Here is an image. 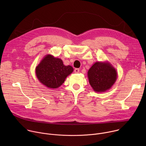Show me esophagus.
Returning a JSON list of instances; mask_svg holds the SVG:
<instances>
[{
  "label": "esophagus",
  "mask_w": 146,
  "mask_h": 146,
  "mask_svg": "<svg viewBox=\"0 0 146 146\" xmlns=\"http://www.w3.org/2000/svg\"><path fill=\"white\" fill-rule=\"evenodd\" d=\"M79 69H77V68H76L75 69H74V73H78L79 72Z\"/></svg>",
  "instance_id": "obj_1"
}]
</instances>
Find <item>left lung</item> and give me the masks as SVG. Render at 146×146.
Returning <instances> with one entry per match:
<instances>
[{
	"mask_svg": "<svg viewBox=\"0 0 146 146\" xmlns=\"http://www.w3.org/2000/svg\"><path fill=\"white\" fill-rule=\"evenodd\" d=\"M88 77L95 91L105 92L114 84L117 79V72L110 64L98 62L90 69Z\"/></svg>",
	"mask_w": 146,
	"mask_h": 146,
	"instance_id": "1",
	"label": "left lung"
}]
</instances>
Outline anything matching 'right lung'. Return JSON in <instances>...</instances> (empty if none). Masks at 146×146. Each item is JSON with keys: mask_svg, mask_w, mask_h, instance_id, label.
Masks as SVG:
<instances>
[{"mask_svg": "<svg viewBox=\"0 0 146 146\" xmlns=\"http://www.w3.org/2000/svg\"><path fill=\"white\" fill-rule=\"evenodd\" d=\"M73 71L71 66H65L60 59L51 55H46L36 68L37 78L43 84L51 88L60 86Z\"/></svg>", "mask_w": 146, "mask_h": 146, "instance_id": "obj_1", "label": "right lung"}]
</instances>
